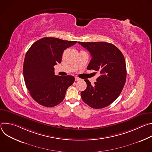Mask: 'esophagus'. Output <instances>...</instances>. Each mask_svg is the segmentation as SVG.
<instances>
[{
	"mask_svg": "<svg viewBox=\"0 0 152 152\" xmlns=\"http://www.w3.org/2000/svg\"><path fill=\"white\" fill-rule=\"evenodd\" d=\"M80 80V79L79 77H75V80H76V81Z\"/></svg>",
	"mask_w": 152,
	"mask_h": 152,
	"instance_id": "34e87169",
	"label": "esophagus"
}]
</instances>
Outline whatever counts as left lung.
<instances>
[{
  "label": "left lung",
  "instance_id": "obj_1",
  "mask_svg": "<svg viewBox=\"0 0 152 152\" xmlns=\"http://www.w3.org/2000/svg\"><path fill=\"white\" fill-rule=\"evenodd\" d=\"M91 54L88 70L99 72L100 76L92 85L87 80L86 88L81 92L82 100L95 109L110 105L120 96L126 80L125 59L114 45L106 42H78Z\"/></svg>",
  "mask_w": 152,
  "mask_h": 152
}]
</instances>
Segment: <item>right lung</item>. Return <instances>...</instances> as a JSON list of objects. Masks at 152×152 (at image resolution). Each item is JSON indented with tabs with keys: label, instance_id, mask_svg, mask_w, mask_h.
Listing matches in <instances>:
<instances>
[{
	"label": "right lung",
	"instance_id": "obj_1",
	"mask_svg": "<svg viewBox=\"0 0 152 152\" xmlns=\"http://www.w3.org/2000/svg\"><path fill=\"white\" fill-rule=\"evenodd\" d=\"M76 42L45 37L35 42L26 52L24 79L31 97L39 104L50 107L59 104L75 82L73 76L55 75L53 66L61 62L64 50Z\"/></svg>",
	"mask_w": 152,
	"mask_h": 152
}]
</instances>
